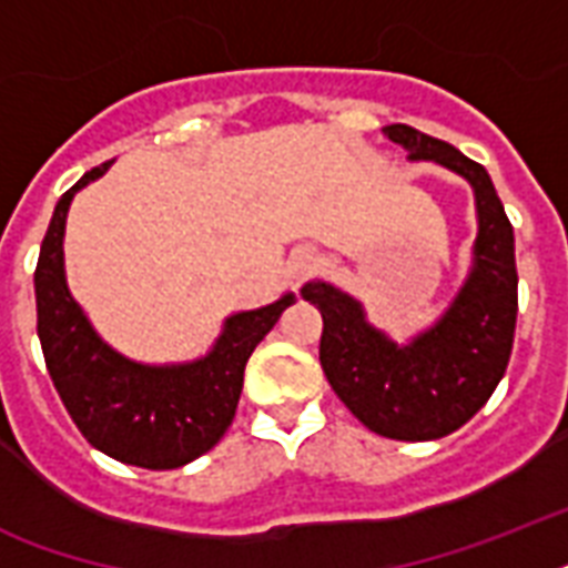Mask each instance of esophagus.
<instances>
[{"instance_id": "1", "label": "esophagus", "mask_w": 568, "mask_h": 568, "mask_svg": "<svg viewBox=\"0 0 568 568\" xmlns=\"http://www.w3.org/2000/svg\"><path fill=\"white\" fill-rule=\"evenodd\" d=\"M318 265V256H315V250H297L292 258V274L297 276V280H303V276L310 274L312 267Z\"/></svg>"}]
</instances>
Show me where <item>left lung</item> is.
I'll return each mask as SVG.
<instances>
[{
	"instance_id": "obj_1",
	"label": "left lung",
	"mask_w": 568,
	"mask_h": 568,
	"mask_svg": "<svg viewBox=\"0 0 568 568\" xmlns=\"http://www.w3.org/2000/svg\"><path fill=\"white\" fill-rule=\"evenodd\" d=\"M409 159H430L471 182L477 196L475 267L433 329L395 345L363 306L327 283L303 285V301L324 318L321 368L368 430L400 442L442 439L489 400L510 363L519 274L510 217L484 164L406 123L383 129Z\"/></svg>"
}]
</instances>
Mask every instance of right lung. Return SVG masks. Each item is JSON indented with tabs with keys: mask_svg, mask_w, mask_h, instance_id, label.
I'll use <instances>...</instances> for the list:
<instances>
[{
	"mask_svg": "<svg viewBox=\"0 0 568 568\" xmlns=\"http://www.w3.org/2000/svg\"><path fill=\"white\" fill-rule=\"evenodd\" d=\"M100 164L58 200L34 267L38 336L49 377L93 448L129 466L180 468L212 450L235 418L244 365L274 329L294 294L226 321L209 356L189 365H138L111 351L64 283V221L70 200L109 171Z\"/></svg>",
	"mask_w": 568,
	"mask_h": 568,
	"instance_id": "right-lung-1",
	"label": "right lung"
}]
</instances>
